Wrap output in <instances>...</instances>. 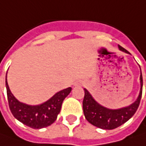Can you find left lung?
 Instances as JSON below:
<instances>
[{
    "label": "left lung",
    "instance_id": "8db88e82",
    "mask_svg": "<svg viewBox=\"0 0 146 146\" xmlns=\"http://www.w3.org/2000/svg\"><path fill=\"white\" fill-rule=\"evenodd\" d=\"M119 48L121 51L129 53L128 51L123 48L122 46L119 45ZM141 89L137 99L131 104L130 106L123 107L120 109H108L104 107L102 105L98 103L95 99L92 97L90 93L86 88H84V98L83 101V110L85 119L91 124L98 127L102 129L111 130L115 129L118 127L121 126L128 119H130L134 114L136 113L138 106L140 105L141 98L142 95V86H143V80L141 70Z\"/></svg>",
    "mask_w": 146,
    "mask_h": 146
}]
</instances>
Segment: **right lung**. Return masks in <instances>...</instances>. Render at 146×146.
<instances>
[{
	"instance_id": "add662e5",
	"label": "right lung",
	"mask_w": 146,
	"mask_h": 146,
	"mask_svg": "<svg viewBox=\"0 0 146 146\" xmlns=\"http://www.w3.org/2000/svg\"><path fill=\"white\" fill-rule=\"evenodd\" d=\"M5 86L9 106L14 118L23 124L34 129H40L54 123V121L57 119L58 115L60 113L63 100L71 91V88H65L54 94L52 98L44 103L37 106H30L20 102L15 98L9 90L6 78Z\"/></svg>"
}]
</instances>
